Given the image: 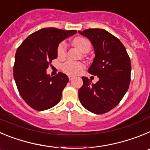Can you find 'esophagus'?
<instances>
[{
    "mask_svg": "<svg viewBox=\"0 0 150 150\" xmlns=\"http://www.w3.org/2000/svg\"><path fill=\"white\" fill-rule=\"evenodd\" d=\"M68 78H69V80H70V81H71V80H73V79H74L75 77L73 76H69Z\"/></svg>",
    "mask_w": 150,
    "mask_h": 150,
    "instance_id": "esophagus-1",
    "label": "esophagus"
}]
</instances>
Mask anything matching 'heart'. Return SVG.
Instances as JSON below:
<instances>
[{
  "instance_id": "b5f03b06",
  "label": "heart",
  "mask_w": 150,
  "mask_h": 150,
  "mask_svg": "<svg viewBox=\"0 0 150 150\" xmlns=\"http://www.w3.org/2000/svg\"><path fill=\"white\" fill-rule=\"evenodd\" d=\"M73 44L80 52L86 53L88 52L91 49V43L89 40L82 37H77L73 40ZM66 52L65 43L62 42L58 46L57 49V54L59 58H62L64 56ZM62 71L68 75H76L79 74L84 68V65L80 62H74L71 61L65 62L62 67Z\"/></svg>"
}]
</instances>
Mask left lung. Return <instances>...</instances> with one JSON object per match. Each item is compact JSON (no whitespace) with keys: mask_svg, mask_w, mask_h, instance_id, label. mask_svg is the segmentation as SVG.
Listing matches in <instances>:
<instances>
[{"mask_svg":"<svg viewBox=\"0 0 150 150\" xmlns=\"http://www.w3.org/2000/svg\"><path fill=\"white\" fill-rule=\"evenodd\" d=\"M91 41L95 56L88 72L97 75L95 84L83 76L79 89L82 105L90 112L102 114L119 104L128 91L131 80V61L121 41L104 29L78 31Z\"/></svg>","mask_w":150,"mask_h":150,"instance_id":"8db88e82","label":"left lung"}]
</instances>
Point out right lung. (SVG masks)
<instances>
[{
	"label": "right lung",
	"mask_w": 150,
	"mask_h": 150,
	"mask_svg": "<svg viewBox=\"0 0 150 150\" xmlns=\"http://www.w3.org/2000/svg\"><path fill=\"white\" fill-rule=\"evenodd\" d=\"M76 30L46 28L29 35L16 52L13 76L18 92L33 109L46 110L56 105L68 77L59 72L54 76L46 69L58 56L59 43Z\"/></svg>",
	"instance_id": "1"
}]
</instances>
